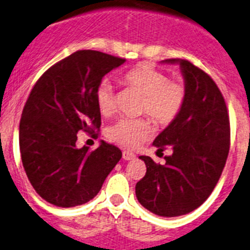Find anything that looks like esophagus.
Segmentation results:
<instances>
[{"label": "esophagus", "instance_id": "34e87169", "mask_svg": "<svg viewBox=\"0 0 250 250\" xmlns=\"http://www.w3.org/2000/svg\"><path fill=\"white\" fill-rule=\"evenodd\" d=\"M123 159L125 160V161H130V160H134L135 159V153L130 152V151H124Z\"/></svg>", "mask_w": 250, "mask_h": 250}]
</instances>
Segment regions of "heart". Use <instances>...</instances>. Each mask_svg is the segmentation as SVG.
Instances as JSON below:
<instances>
[{
	"label": "heart",
	"instance_id": "1",
	"mask_svg": "<svg viewBox=\"0 0 250 250\" xmlns=\"http://www.w3.org/2000/svg\"><path fill=\"white\" fill-rule=\"evenodd\" d=\"M121 83L143 97L141 113L150 116L160 125H167L180 114L186 100V88L180 82H171L164 72L148 64H139L119 77ZM114 88L104 80L95 94L100 114L109 116L114 113ZM107 136L119 145L136 148L151 135L150 125L143 119H120L107 127Z\"/></svg>",
	"mask_w": 250,
	"mask_h": 250
}]
</instances>
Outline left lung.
I'll return each mask as SVG.
<instances>
[{"label":"left lung","instance_id":"obj_1","mask_svg":"<svg viewBox=\"0 0 250 250\" xmlns=\"http://www.w3.org/2000/svg\"><path fill=\"white\" fill-rule=\"evenodd\" d=\"M180 64L186 100L175 120L155 139L157 152L170 147L166 164L140 156L146 175L136 183L137 201L152 213L178 217L200 207L216 187L229 152V116L213 79L185 59Z\"/></svg>","mask_w":250,"mask_h":250}]
</instances>
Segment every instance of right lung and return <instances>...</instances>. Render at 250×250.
<instances>
[{"label":"right lung","mask_w":250,"mask_h":250,"mask_svg":"<svg viewBox=\"0 0 250 250\" xmlns=\"http://www.w3.org/2000/svg\"><path fill=\"white\" fill-rule=\"evenodd\" d=\"M125 59L98 50H78L50 67L32 89L20 123L21 159L43 200L75 207L93 200L120 161L116 146L102 141L78 148V131L98 136L102 116L95 94L102 79Z\"/></svg>","instance_id":"obj_1"}]
</instances>
